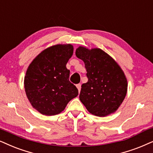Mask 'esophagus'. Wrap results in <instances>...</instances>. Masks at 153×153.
Wrapping results in <instances>:
<instances>
[{
    "label": "esophagus",
    "instance_id": "esophagus-1",
    "mask_svg": "<svg viewBox=\"0 0 153 153\" xmlns=\"http://www.w3.org/2000/svg\"><path fill=\"white\" fill-rule=\"evenodd\" d=\"M76 88H78L79 92H80V91H81V84H76Z\"/></svg>",
    "mask_w": 153,
    "mask_h": 153
}]
</instances>
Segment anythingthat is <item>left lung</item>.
<instances>
[{"label": "left lung", "mask_w": 153, "mask_h": 153, "mask_svg": "<svg viewBox=\"0 0 153 153\" xmlns=\"http://www.w3.org/2000/svg\"><path fill=\"white\" fill-rule=\"evenodd\" d=\"M76 56L82 59L88 81L81 85L79 99L92 114L105 117L114 112L127 92V80L114 59L100 48L80 46Z\"/></svg>", "instance_id": "left-lung-1"}]
</instances>
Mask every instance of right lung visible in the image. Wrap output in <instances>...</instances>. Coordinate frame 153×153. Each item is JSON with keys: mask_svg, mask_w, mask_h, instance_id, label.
<instances>
[{"mask_svg": "<svg viewBox=\"0 0 153 153\" xmlns=\"http://www.w3.org/2000/svg\"><path fill=\"white\" fill-rule=\"evenodd\" d=\"M74 48L71 44L53 45L43 51L31 62L25 77L27 98L37 111L55 115L78 96V89L69 81L66 65Z\"/></svg>", "mask_w": 153, "mask_h": 153, "instance_id": "1", "label": "right lung"}]
</instances>
